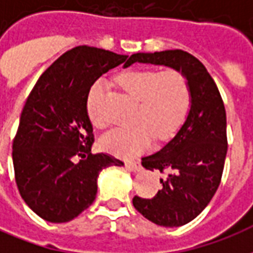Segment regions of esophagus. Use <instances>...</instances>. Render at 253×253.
I'll return each mask as SVG.
<instances>
[{
	"mask_svg": "<svg viewBox=\"0 0 253 253\" xmlns=\"http://www.w3.org/2000/svg\"><path fill=\"white\" fill-rule=\"evenodd\" d=\"M126 168L132 172H138V170H141V163L139 161H126Z\"/></svg>",
	"mask_w": 253,
	"mask_h": 253,
	"instance_id": "obj_1",
	"label": "esophagus"
}]
</instances>
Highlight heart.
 <instances>
[{
    "mask_svg": "<svg viewBox=\"0 0 253 253\" xmlns=\"http://www.w3.org/2000/svg\"><path fill=\"white\" fill-rule=\"evenodd\" d=\"M118 81L131 97L139 101L137 126L115 128L101 137V148L108 153L128 159L148 150L157 137L161 141L173 137L190 108V86L177 70L132 69L122 73ZM107 84L96 80L86 94V114L94 127L105 126L103 97Z\"/></svg>",
    "mask_w": 253,
    "mask_h": 253,
    "instance_id": "1",
    "label": "heart"
}]
</instances>
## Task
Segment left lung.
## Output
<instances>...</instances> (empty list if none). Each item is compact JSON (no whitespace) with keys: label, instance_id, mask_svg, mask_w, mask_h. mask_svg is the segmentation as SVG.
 <instances>
[{"label":"left lung","instance_id":"8db88e82","mask_svg":"<svg viewBox=\"0 0 253 253\" xmlns=\"http://www.w3.org/2000/svg\"><path fill=\"white\" fill-rule=\"evenodd\" d=\"M135 62L177 70L190 86V110L179 131L157 153L142 159L143 168L167 173L160 179L163 188L152 199H132L134 207L149 221L177 228L205 210L221 183L228 152L226 112L211 76L188 52H137L125 66Z\"/></svg>","mask_w":253,"mask_h":253}]
</instances>
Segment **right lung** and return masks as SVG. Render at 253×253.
I'll list each match as a JSON object with an SVG mask.
<instances>
[{
    "instance_id": "right-lung-1",
    "label": "right lung",
    "mask_w": 253,
    "mask_h": 253,
    "mask_svg": "<svg viewBox=\"0 0 253 253\" xmlns=\"http://www.w3.org/2000/svg\"><path fill=\"white\" fill-rule=\"evenodd\" d=\"M127 55L78 46L58 58L25 101L13 141L16 184L24 202L48 222H69L93 203L101 170L121 160L92 154L86 114L90 85Z\"/></svg>"
}]
</instances>
